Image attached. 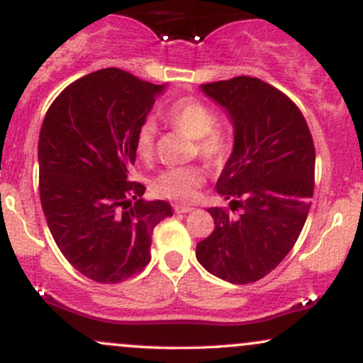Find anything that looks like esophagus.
<instances>
[{"label": "esophagus", "mask_w": 363, "mask_h": 363, "mask_svg": "<svg viewBox=\"0 0 363 363\" xmlns=\"http://www.w3.org/2000/svg\"><path fill=\"white\" fill-rule=\"evenodd\" d=\"M194 208L191 206H184V205H174V211L176 213H189V211H193Z\"/></svg>", "instance_id": "obj_1"}]
</instances>
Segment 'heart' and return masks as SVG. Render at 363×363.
I'll use <instances>...</instances> for the list:
<instances>
[{
  "mask_svg": "<svg viewBox=\"0 0 363 363\" xmlns=\"http://www.w3.org/2000/svg\"><path fill=\"white\" fill-rule=\"evenodd\" d=\"M164 118L174 129L194 141L193 152L210 167H220L228 157V138L222 128L215 126L216 116L206 104L196 99H179L165 109ZM155 124L145 121L135 136V152L141 160H150L155 153ZM205 184V176L198 167L169 169L152 181V191L160 198L187 203Z\"/></svg>",
  "mask_w": 363,
  "mask_h": 363,
  "instance_id": "heart-1",
  "label": "heart"
}]
</instances>
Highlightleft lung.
I'll return each instance as SVG.
<instances>
[{"label":"left lung","mask_w":363,"mask_h":363,"mask_svg":"<svg viewBox=\"0 0 363 363\" xmlns=\"http://www.w3.org/2000/svg\"><path fill=\"white\" fill-rule=\"evenodd\" d=\"M201 89L225 107L235 136L216 181L230 205L208 208L215 228L196 245V257L215 277L245 285L272 273L301 235L314 194V141L295 102L259 78Z\"/></svg>","instance_id":"8db88e82"}]
</instances>
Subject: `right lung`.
<instances>
[{
	"label": "right lung",
	"instance_id": "obj_1",
	"mask_svg": "<svg viewBox=\"0 0 363 363\" xmlns=\"http://www.w3.org/2000/svg\"><path fill=\"white\" fill-rule=\"evenodd\" d=\"M162 90L106 68L66 86L45 112L40 205L62 256L97 283L143 272L153 228L172 216L167 201H145V186L128 176L136 160V131Z\"/></svg>",
	"mask_w": 363,
	"mask_h": 363
}]
</instances>
